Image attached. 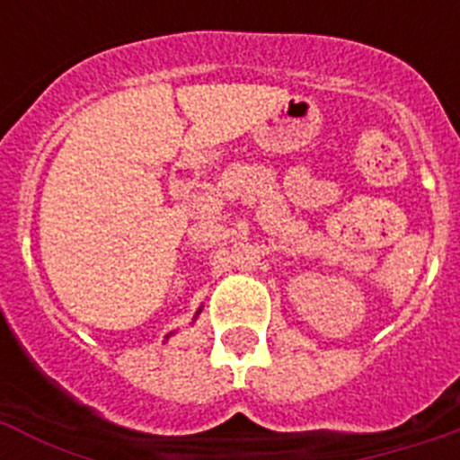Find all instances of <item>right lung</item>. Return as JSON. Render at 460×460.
Here are the masks:
<instances>
[{
    "instance_id": "right-lung-1",
    "label": "right lung",
    "mask_w": 460,
    "mask_h": 460,
    "mask_svg": "<svg viewBox=\"0 0 460 460\" xmlns=\"http://www.w3.org/2000/svg\"><path fill=\"white\" fill-rule=\"evenodd\" d=\"M198 313H200V311H198ZM198 313H195V315H198ZM170 336V334H168ZM168 336H165V339H168Z\"/></svg>"
}]
</instances>
